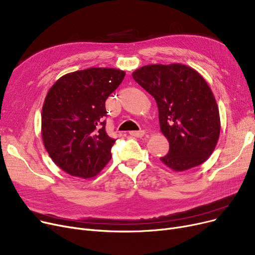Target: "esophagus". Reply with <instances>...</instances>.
<instances>
[{"label": "esophagus", "instance_id": "34e87169", "mask_svg": "<svg viewBox=\"0 0 255 255\" xmlns=\"http://www.w3.org/2000/svg\"><path fill=\"white\" fill-rule=\"evenodd\" d=\"M129 135L132 137H136V138H142V137H144L145 132H144V130H132V131H129Z\"/></svg>", "mask_w": 255, "mask_h": 255}]
</instances>
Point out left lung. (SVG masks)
Listing matches in <instances>:
<instances>
[{
    "instance_id": "1",
    "label": "left lung",
    "mask_w": 255,
    "mask_h": 255,
    "mask_svg": "<svg viewBox=\"0 0 255 255\" xmlns=\"http://www.w3.org/2000/svg\"><path fill=\"white\" fill-rule=\"evenodd\" d=\"M131 76L159 109L161 131L170 147L161 162L179 172L207 161L219 140L221 124L219 108L203 77L180 63L145 65Z\"/></svg>"
}]
</instances>
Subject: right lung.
<instances>
[{"label": "right lung", "instance_id": "1", "mask_svg": "<svg viewBox=\"0 0 255 255\" xmlns=\"http://www.w3.org/2000/svg\"><path fill=\"white\" fill-rule=\"evenodd\" d=\"M116 68L91 67L62 76L48 90L41 113L43 145L66 173L91 178L111 160L115 139L106 132V100L125 79Z\"/></svg>", "mask_w": 255, "mask_h": 255}]
</instances>
